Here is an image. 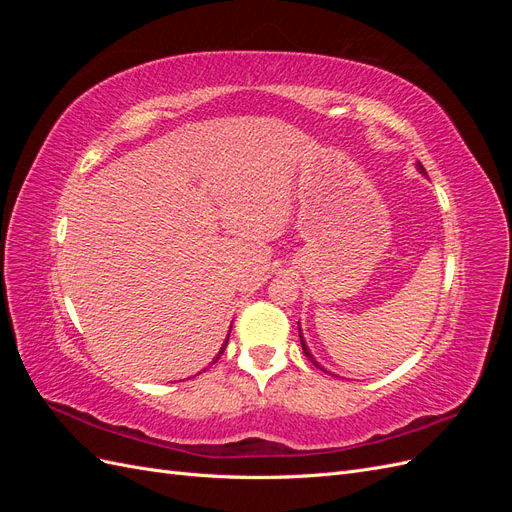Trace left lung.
<instances>
[{"label":"left lung","mask_w":512,"mask_h":512,"mask_svg":"<svg viewBox=\"0 0 512 512\" xmlns=\"http://www.w3.org/2000/svg\"><path fill=\"white\" fill-rule=\"evenodd\" d=\"M418 170H421V173H425V168H423V164H421V162H418ZM299 337H301V346H303V352H305L307 359L312 361L316 367H320V365H318V361H316L314 356H312V352H309V348H307V344H305V339H303V335H301V329H299ZM320 369H322V367H320Z\"/></svg>","instance_id":"8db88e82"}]
</instances>
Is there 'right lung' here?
I'll list each match as a JSON object with an SVG mask.
<instances>
[{"mask_svg":"<svg viewBox=\"0 0 512 512\" xmlns=\"http://www.w3.org/2000/svg\"><path fill=\"white\" fill-rule=\"evenodd\" d=\"M228 335H230V333H228ZM226 346H228V337H226V342H224V344H222V348H220V352H218V354H215V359H213V363H215V361H218V359H220V356H222V354H224V348H226Z\"/></svg>","mask_w":512,"mask_h":512,"instance_id":"add662e5","label":"right lung"}]
</instances>
